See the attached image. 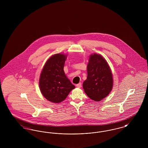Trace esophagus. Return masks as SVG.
I'll use <instances>...</instances> for the list:
<instances>
[{
    "label": "esophagus",
    "mask_w": 148,
    "mask_h": 148,
    "mask_svg": "<svg viewBox=\"0 0 148 148\" xmlns=\"http://www.w3.org/2000/svg\"><path fill=\"white\" fill-rule=\"evenodd\" d=\"M76 86H77V88H80L82 86V83H79V84L76 85Z\"/></svg>",
    "instance_id": "1"
}]
</instances>
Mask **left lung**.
Masks as SVG:
<instances>
[{
    "label": "left lung",
    "instance_id": "obj_1",
    "mask_svg": "<svg viewBox=\"0 0 148 148\" xmlns=\"http://www.w3.org/2000/svg\"><path fill=\"white\" fill-rule=\"evenodd\" d=\"M87 78L83 88L86 94L95 101L106 97L113 89V74L104 57L94 53L89 56Z\"/></svg>",
    "mask_w": 148,
    "mask_h": 148
}]
</instances>
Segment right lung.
<instances>
[{"instance_id": "add662e5", "label": "right lung", "mask_w": 148, "mask_h": 148, "mask_svg": "<svg viewBox=\"0 0 148 148\" xmlns=\"http://www.w3.org/2000/svg\"><path fill=\"white\" fill-rule=\"evenodd\" d=\"M67 56L58 53L50 56L40 75L39 85L40 92L45 98L54 103L63 101L75 88L64 71Z\"/></svg>"}]
</instances>
